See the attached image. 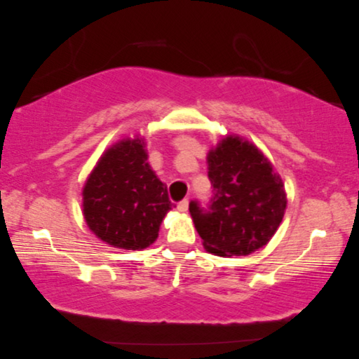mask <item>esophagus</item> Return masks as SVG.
<instances>
[{"mask_svg": "<svg viewBox=\"0 0 359 359\" xmlns=\"http://www.w3.org/2000/svg\"><path fill=\"white\" fill-rule=\"evenodd\" d=\"M188 205H189L188 198H183L182 201H179V203H177V209L180 210V212H187V210H188Z\"/></svg>", "mask_w": 359, "mask_h": 359, "instance_id": "obj_1", "label": "esophagus"}]
</instances>
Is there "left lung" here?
I'll use <instances>...</instances> for the list:
<instances>
[{
  "label": "left lung",
  "mask_w": 359,
  "mask_h": 359,
  "mask_svg": "<svg viewBox=\"0 0 359 359\" xmlns=\"http://www.w3.org/2000/svg\"><path fill=\"white\" fill-rule=\"evenodd\" d=\"M212 197L206 208L191 200L189 212L208 252L245 256L267 244L283 218L280 177L255 145L227 136L208 154Z\"/></svg>",
  "instance_id": "1"
}]
</instances>
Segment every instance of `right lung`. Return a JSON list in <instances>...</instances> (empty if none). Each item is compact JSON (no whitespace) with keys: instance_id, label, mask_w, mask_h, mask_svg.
Masks as SVG:
<instances>
[{"instance_id":"1","label":"right lung","mask_w":359,"mask_h":359,"mask_svg":"<svg viewBox=\"0 0 359 359\" xmlns=\"http://www.w3.org/2000/svg\"><path fill=\"white\" fill-rule=\"evenodd\" d=\"M144 140H123L97 163L83 189V214L100 240L126 250L154 243L171 200L147 162Z\"/></svg>"}]
</instances>
